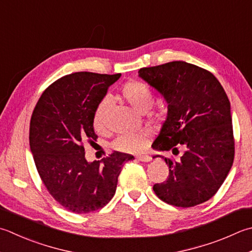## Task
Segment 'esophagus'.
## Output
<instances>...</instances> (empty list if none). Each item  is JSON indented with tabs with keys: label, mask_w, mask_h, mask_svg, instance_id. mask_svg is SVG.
Masks as SVG:
<instances>
[{
	"label": "esophagus",
	"mask_w": 252,
	"mask_h": 252,
	"mask_svg": "<svg viewBox=\"0 0 252 252\" xmlns=\"http://www.w3.org/2000/svg\"><path fill=\"white\" fill-rule=\"evenodd\" d=\"M136 159L140 160V161H150L152 160V157L150 155H137L136 156Z\"/></svg>",
	"instance_id": "1"
}]
</instances>
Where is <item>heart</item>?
Returning <instances> with one entry per match:
<instances>
[{"label": "heart", "instance_id": "heart-1", "mask_svg": "<svg viewBox=\"0 0 252 252\" xmlns=\"http://www.w3.org/2000/svg\"><path fill=\"white\" fill-rule=\"evenodd\" d=\"M121 97L137 111L149 109L153 102V94L145 84L137 81L126 83L121 88ZM109 99H102L96 107L94 113V126L97 131H102L106 126V118L109 109ZM117 150L123 152H140L146 145V134L144 132L136 134H126L118 137L115 142Z\"/></svg>", "mask_w": 252, "mask_h": 252}]
</instances>
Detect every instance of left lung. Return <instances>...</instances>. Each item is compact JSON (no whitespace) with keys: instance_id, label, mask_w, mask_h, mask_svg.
I'll use <instances>...</instances> for the list:
<instances>
[{"instance_id":"1","label":"left lung","mask_w":252,"mask_h":252,"mask_svg":"<svg viewBox=\"0 0 252 252\" xmlns=\"http://www.w3.org/2000/svg\"><path fill=\"white\" fill-rule=\"evenodd\" d=\"M139 76L168 103L153 149L174 155L185 151L177 160L162 157L169 167L168 178L153 190L179 208L210 200L223 185L235 156L230 102L223 86L208 70L184 61L142 67Z\"/></svg>"}]
</instances>
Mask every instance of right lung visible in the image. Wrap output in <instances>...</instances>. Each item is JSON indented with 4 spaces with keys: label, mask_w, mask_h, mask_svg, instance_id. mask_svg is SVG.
Returning <instances> with one entry per match:
<instances>
[{
    "label": "right lung",
    "mask_w": 252,
    "mask_h": 252,
    "mask_svg": "<svg viewBox=\"0 0 252 252\" xmlns=\"http://www.w3.org/2000/svg\"><path fill=\"white\" fill-rule=\"evenodd\" d=\"M121 74L76 72L52 83L39 98L29 126V144L49 193L67 211L91 213L116 193L123 162L134 158L113 152L88 162L84 143L97 140L94 113Z\"/></svg>",
    "instance_id": "1"
}]
</instances>
